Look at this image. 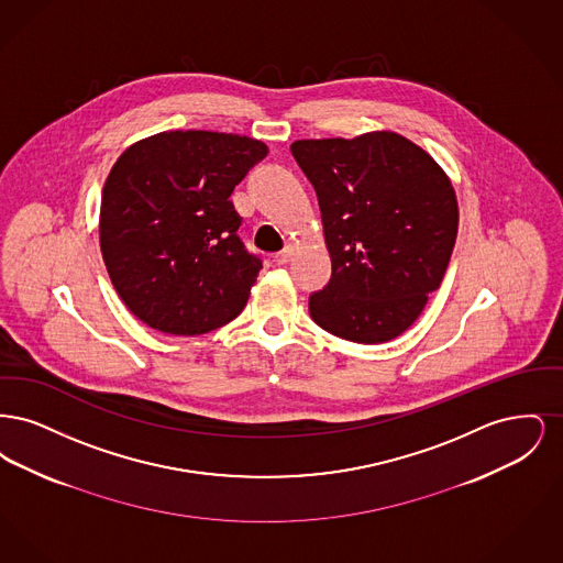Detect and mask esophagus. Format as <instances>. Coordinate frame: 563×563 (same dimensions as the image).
<instances>
[{"label":"esophagus","mask_w":563,"mask_h":563,"mask_svg":"<svg viewBox=\"0 0 563 563\" xmlns=\"http://www.w3.org/2000/svg\"><path fill=\"white\" fill-rule=\"evenodd\" d=\"M294 255H295L294 244H287V246H285V249H283V251H280V253H276V257H274V260H276V264H280V266H285V264H289V262H291V260H294Z\"/></svg>","instance_id":"34e87169"}]
</instances>
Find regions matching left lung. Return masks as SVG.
<instances>
[{"label": "left lung", "instance_id": "left-lung-1", "mask_svg": "<svg viewBox=\"0 0 563 563\" xmlns=\"http://www.w3.org/2000/svg\"><path fill=\"white\" fill-rule=\"evenodd\" d=\"M295 161L317 189L331 255L329 285L310 297L335 338L384 344L422 314L450 264L457 200L448 173L393 131L299 139Z\"/></svg>", "mask_w": 563, "mask_h": 563}]
</instances>
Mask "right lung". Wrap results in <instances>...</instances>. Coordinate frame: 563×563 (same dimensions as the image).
I'll list each match as a JSON object with an SVG mask.
<instances>
[{
  "label": "right lung",
  "instance_id": "add662e5",
  "mask_svg": "<svg viewBox=\"0 0 563 563\" xmlns=\"http://www.w3.org/2000/svg\"><path fill=\"white\" fill-rule=\"evenodd\" d=\"M268 145L244 134L164 131L126 147L109 170L99 244L109 278L139 321L202 335L234 321L262 262L230 196Z\"/></svg>",
  "mask_w": 563,
  "mask_h": 563
}]
</instances>
